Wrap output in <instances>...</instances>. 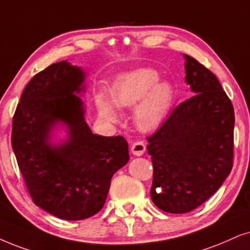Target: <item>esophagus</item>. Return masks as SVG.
Segmentation results:
<instances>
[{"mask_svg": "<svg viewBox=\"0 0 250 250\" xmlns=\"http://www.w3.org/2000/svg\"><path fill=\"white\" fill-rule=\"evenodd\" d=\"M131 153L134 154V156H142L145 152V150H146V146H145L144 142L142 141H137V142H134V143L131 144Z\"/></svg>", "mask_w": 250, "mask_h": 250, "instance_id": "esophagus-1", "label": "esophagus"}]
</instances>
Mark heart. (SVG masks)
<instances>
[{"mask_svg": "<svg viewBox=\"0 0 250 250\" xmlns=\"http://www.w3.org/2000/svg\"><path fill=\"white\" fill-rule=\"evenodd\" d=\"M173 102V87L165 82L159 83V76L151 69H140L122 76L110 90V102L115 108H132L141 103L135 109L134 122L142 131H151L159 127ZM111 105L102 94L97 97L102 119L107 122H116L118 113Z\"/></svg>", "mask_w": 250, "mask_h": 250, "instance_id": "b5f03b06", "label": "heart"}]
</instances>
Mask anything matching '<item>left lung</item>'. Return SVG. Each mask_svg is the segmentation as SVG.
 <instances>
[{
    "label": "left lung",
    "instance_id": "obj_1",
    "mask_svg": "<svg viewBox=\"0 0 250 250\" xmlns=\"http://www.w3.org/2000/svg\"><path fill=\"white\" fill-rule=\"evenodd\" d=\"M186 83L194 96L176 106L153 135L151 198L160 210L186 213L209 200L233 167L234 109L219 81L189 55Z\"/></svg>",
    "mask_w": 250,
    "mask_h": 250
}]
</instances>
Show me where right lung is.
Returning a JSON list of instances; mask_svg holds the SVG:
<instances>
[{"instance_id": "right-lung-1", "label": "right lung", "mask_w": 250, "mask_h": 250, "mask_svg": "<svg viewBox=\"0 0 250 250\" xmlns=\"http://www.w3.org/2000/svg\"><path fill=\"white\" fill-rule=\"evenodd\" d=\"M85 72L67 61L53 63L28 82L12 119L11 145L34 204L64 220H82L103 209L110 179L128 163L122 136L91 131L78 93ZM63 124L68 137L51 142Z\"/></svg>"}]
</instances>
